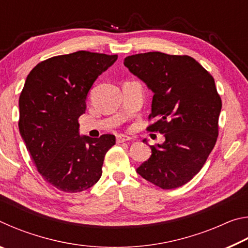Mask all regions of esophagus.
Here are the masks:
<instances>
[{
	"mask_svg": "<svg viewBox=\"0 0 248 248\" xmlns=\"http://www.w3.org/2000/svg\"><path fill=\"white\" fill-rule=\"evenodd\" d=\"M130 140H131V138L124 136V134H118V136H117V142H118V143H124V142H127Z\"/></svg>",
	"mask_w": 248,
	"mask_h": 248,
	"instance_id": "1",
	"label": "esophagus"
}]
</instances>
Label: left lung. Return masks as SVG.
Instances as JSON below:
<instances>
[{"label":"left lung","mask_w":248,"mask_h":248,"mask_svg":"<svg viewBox=\"0 0 248 248\" xmlns=\"http://www.w3.org/2000/svg\"><path fill=\"white\" fill-rule=\"evenodd\" d=\"M124 64L154 93L149 120L155 121L146 130L165 137L151 146L138 174L162 189L183 186L202 169L219 136L222 100L215 78L189 56L146 52Z\"/></svg>","instance_id":"obj_1"}]
</instances>
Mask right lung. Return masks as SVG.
Listing matches in <instances>:
<instances>
[{
	"label": "right lung",
	"instance_id": "right-lung-1",
	"mask_svg": "<svg viewBox=\"0 0 248 248\" xmlns=\"http://www.w3.org/2000/svg\"><path fill=\"white\" fill-rule=\"evenodd\" d=\"M117 54L77 51L41 61L19 96L20 136L46 182L64 192H81L98 182L114 134L79 137L78 118L98 75Z\"/></svg>",
	"mask_w": 248,
	"mask_h": 248
}]
</instances>
